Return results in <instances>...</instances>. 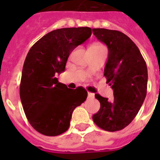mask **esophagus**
Wrapping results in <instances>:
<instances>
[{
	"mask_svg": "<svg viewBox=\"0 0 160 160\" xmlns=\"http://www.w3.org/2000/svg\"><path fill=\"white\" fill-rule=\"evenodd\" d=\"M87 97H88V98H93L94 97V94H93V93L88 92V94H87Z\"/></svg>",
	"mask_w": 160,
	"mask_h": 160,
	"instance_id": "obj_1",
	"label": "esophagus"
}]
</instances>
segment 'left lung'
<instances>
[{
    "label": "left lung",
    "instance_id": "left-lung-1",
    "mask_svg": "<svg viewBox=\"0 0 160 160\" xmlns=\"http://www.w3.org/2000/svg\"><path fill=\"white\" fill-rule=\"evenodd\" d=\"M93 33L108 48L104 69L107 82L114 90V99L96 94L101 107L93 121L107 131L122 130L138 114L147 95L148 68L137 46L123 32L93 29Z\"/></svg>",
    "mask_w": 160,
    "mask_h": 160
}]
</instances>
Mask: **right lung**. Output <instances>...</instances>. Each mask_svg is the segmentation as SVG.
Masks as SVG:
<instances>
[{"mask_svg":"<svg viewBox=\"0 0 160 160\" xmlns=\"http://www.w3.org/2000/svg\"><path fill=\"white\" fill-rule=\"evenodd\" d=\"M91 33L89 27L55 29L38 40L25 58L20 98L28 121L42 135L67 131L73 110L87 99L84 88H67L56 75L65 71L69 55Z\"/></svg>","mask_w":160,"mask_h":160,"instance_id":"right-lung-1","label":"right lung"}]
</instances>
